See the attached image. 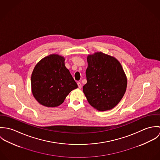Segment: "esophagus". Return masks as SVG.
<instances>
[{"label": "esophagus", "instance_id": "1", "mask_svg": "<svg viewBox=\"0 0 160 160\" xmlns=\"http://www.w3.org/2000/svg\"><path fill=\"white\" fill-rule=\"evenodd\" d=\"M78 88H79V89H81V88H82V84H81V82H78Z\"/></svg>", "mask_w": 160, "mask_h": 160}]
</instances>
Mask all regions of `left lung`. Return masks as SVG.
I'll use <instances>...</instances> for the list:
<instances>
[{"instance_id": "left-lung-1", "label": "left lung", "mask_w": 160, "mask_h": 160, "mask_svg": "<svg viewBox=\"0 0 160 160\" xmlns=\"http://www.w3.org/2000/svg\"><path fill=\"white\" fill-rule=\"evenodd\" d=\"M83 92L89 104L103 112L115 107L123 97L127 78L121 63L114 57L101 52L89 55Z\"/></svg>"}]
</instances>
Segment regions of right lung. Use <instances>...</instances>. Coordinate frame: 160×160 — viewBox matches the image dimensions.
I'll return each instance as SVG.
<instances>
[{"mask_svg": "<svg viewBox=\"0 0 160 160\" xmlns=\"http://www.w3.org/2000/svg\"><path fill=\"white\" fill-rule=\"evenodd\" d=\"M65 58L51 54L41 59L31 74V91L35 99L47 107H56L63 103L69 92L78 88Z\"/></svg>", "mask_w": 160, "mask_h": 160, "instance_id": "add662e5", "label": "right lung"}]
</instances>
